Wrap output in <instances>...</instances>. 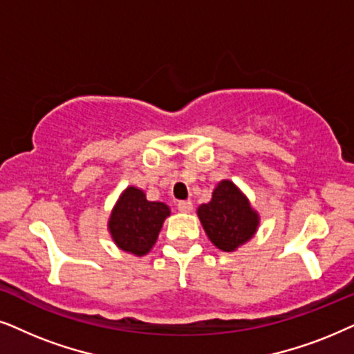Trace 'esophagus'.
<instances>
[{
	"label": "esophagus",
	"instance_id": "1",
	"mask_svg": "<svg viewBox=\"0 0 354 354\" xmlns=\"http://www.w3.org/2000/svg\"><path fill=\"white\" fill-rule=\"evenodd\" d=\"M178 210L183 212V214H189V212L192 210V202L191 201L178 202Z\"/></svg>",
	"mask_w": 354,
	"mask_h": 354
}]
</instances>
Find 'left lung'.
Segmentation results:
<instances>
[{"label":"left lung","mask_w":354,"mask_h":354,"mask_svg":"<svg viewBox=\"0 0 354 354\" xmlns=\"http://www.w3.org/2000/svg\"><path fill=\"white\" fill-rule=\"evenodd\" d=\"M197 215L214 246L225 252L236 251L248 243L259 226V214L230 180L218 183L212 192V201L202 204Z\"/></svg>","instance_id":"1"}]
</instances>
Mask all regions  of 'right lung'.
<instances>
[{"mask_svg": "<svg viewBox=\"0 0 354 354\" xmlns=\"http://www.w3.org/2000/svg\"><path fill=\"white\" fill-rule=\"evenodd\" d=\"M169 207L163 202L147 201L144 191L129 186L118 199L108 220V230L120 249L134 256H145L157 243Z\"/></svg>", "mask_w": 354, "mask_h": 354, "instance_id": "right-lung-1", "label": "right lung"}]
</instances>
